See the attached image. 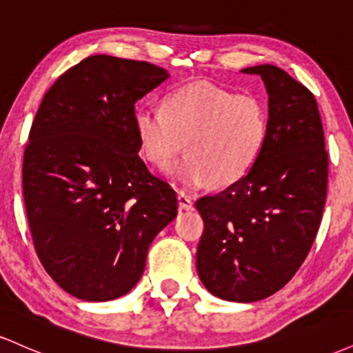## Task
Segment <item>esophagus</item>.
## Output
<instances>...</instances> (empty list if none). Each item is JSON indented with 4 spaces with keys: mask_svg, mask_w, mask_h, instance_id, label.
I'll list each match as a JSON object with an SVG mask.
<instances>
[{
    "mask_svg": "<svg viewBox=\"0 0 353 353\" xmlns=\"http://www.w3.org/2000/svg\"><path fill=\"white\" fill-rule=\"evenodd\" d=\"M177 201H179V208L181 209H184V210H190L194 208V204H192V201H190V197L188 196V194L185 192H177Z\"/></svg>",
    "mask_w": 353,
    "mask_h": 353,
    "instance_id": "34e87169",
    "label": "esophagus"
}]
</instances>
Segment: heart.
Here are the masks:
<instances>
[{
    "label": "heart",
    "mask_w": 353,
    "mask_h": 353,
    "mask_svg": "<svg viewBox=\"0 0 353 353\" xmlns=\"http://www.w3.org/2000/svg\"><path fill=\"white\" fill-rule=\"evenodd\" d=\"M269 111L254 94H236L209 81H194L174 89L165 111L141 106L134 112V131L149 163L171 169V177L188 189L209 184H236L250 172L269 139Z\"/></svg>",
    "instance_id": "heart-1"
}]
</instances>
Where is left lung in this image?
Wrapping results in <instances>:
<instances>
[{
  "label": "left lung",
  "instance_id": "obj_1",
  "mask_svg": "<svg viewBox=\"0 0 353 353\" xmlns=\"http://www.w3.org/2000/svg\"><path fill=\"white\" fill-rule=\"evenodd\" d=\"M259 74L269 96V139L250 172L196 202L204 232L201 282L219 299L257 302L281 290L305 261L322 221L329 156L317 101L281 68Z\"/></svg>",
  "mask_w": 353,
  "mask_h": 353
}]
</instances>
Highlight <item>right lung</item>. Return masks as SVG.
I'll list each match as a JSON object with an SVG mask.
<instances>
[{
    "label": "right lung",
    "mask_w": 353,
    "mask_h": 353,
    "mask_svg": "<svg viewBox=\"0 0 353 353\" xmlns=\"http://www.w3.org/2000/svg\"><path fill=\"white\" fill-rule=\"evenodd\" d=\"M169 78L145 61L89 56L44 94L24 149L23 196L34 249L61 289L89 302L139 282L176 192L139 157L134 104Z\"/></svg>",
    "instance_id": "add662e5"
}]
</instances>
